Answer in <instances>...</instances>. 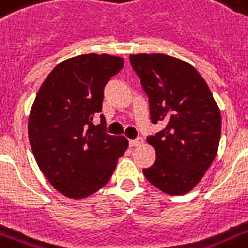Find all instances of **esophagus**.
Listing matches in <instances>:
<instances>
[{
	"mask_svg": "<svg viewBox=\"0 0 248 248\" xmlns=\"http://www.w3.org/2000/svg\"><path fill=\"white\" fill-rule=\"evenodd\" d=\"M144 143L143 138H138V139H134V140H130L128 144H130V147H139L141 144Z\"/></svg>",
	"mask_w": 248,
	"mask_h": 248,
	"instance_id": "1",
	"label": "esophagus"
}]
</instances>
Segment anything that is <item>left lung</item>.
I'll return each mask as SVG.
<instances>
[{
    "mask_svg": "<svg viewBox=\"0 0 248 248\" xmlns=\"http://www.w3.org/2000/svg\"><path fill=\"white\" fill-rule=\"evenodd\" d=\"M130 62L149 99L153 124L165 128L148 143L155 162L144 176L159 190L190 192L215 159L221 134L220 109L202 76L184 60L165 54H134Z\"/></svg>",
    "mask_w": 248,
    "mask_h": 248,
    "instance_id": "8db88e82",
    "label": "left lung"
}]
</instances>
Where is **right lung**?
Segmentation results:
<instances>
[{"mask_svg": "<svg viewBox=\"0 0 248 248\" xmlns=\"http://www.w3.org/2000/svg\"><path fill=\"white\" fill-rule=\"evenodd\" d=\"M124 67L108 54H83L58 64L33 101L28 136L36 162L50 184L68 198L81 200L109 181L128 147L124 136L105 132L93 118L101 112L104 87Z\"/></svg>", "mask_w": 248, "mask_h": 248, "instance_id": "right-lung-1", "label": "right lung"}]
</instances>
